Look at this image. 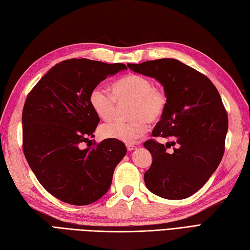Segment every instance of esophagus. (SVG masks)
<instances>
[{
	"mask_svg": "<svg viewBox=\"0 0 250 250\" xmlns=\"http://www.w3.org/2000/svg\"><path fill=\"white\" fill-rule=\"evenodd\" d=\"M126 148H127L128 151H132V150L136 149L137 146H134V145H132V144H127V145H126Z\"/></svg>",
	"mask_w": 250,
	"mask_h": 250,
	"instance_id": "esophagus-1",
	"label": "esophagus"
}]
</instances>
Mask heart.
Here are the masks:
<instances>
[{"label": "heart", "instance_id": "heart-1", "mask_svg": "<svg viewBox=\"0 0 250 250\" xmlns=\"http://www.w3.org/2000/svg\"><path fill=\"white\" fill-rule=\"evenodd\" d=\"M110 94L103 89L94 88L89 94V105L97 117L110 121L117 112V104L131 103L129 122H112L102 125L101 136L133 143L144 136L148 129V122L157 123L163 117L167 106L165 91L153 85L147 77L130 73L114 81L110 85Z\"/></svg>", "mask_w": 250, "mask_h": 250}]
</instances>
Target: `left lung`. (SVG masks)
<instances>
[{
  "mask_svg": "<svg viewBox=\"0 0 250 250\" xmlns=\"http://www.w3.org/2000/svg\"><path fill=\"white\" fill-rule=\"evenodd\" d=\"M128 68L156 79L164 87L166 110L152 131L178 144L172 153L149 140L144 147L152 163L144 173L146 187L161 198L190 197L211 177L224 154L228 117L218 89L204 75L175 59L128 64Z\"/></svg>",
  "mask_w": 250,
  "mask_h": 250,
  "instance_id": "1",
  "label": "left lung"
}]
</instances>
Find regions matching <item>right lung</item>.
Masks as SVG:
<instances>
[{
	"label": "right lung",
	"mask_w": 250,
	"mask_h": 250,
	"mask_svg": "<svg viewBox=\"0 0 250 250\" xmlns=\"http://www.w3.org/2000/svg\"><path fill=\"white\" fill-rule=\"evenodd\" d=\"M126 69L121 63L66 60L53 66L26 99L25 158L45 189L65 203L82 206L102 198L126 154V146L118 140L89 144L100 122L89 94L107 77Z\"/></svg>",
	"instance_id": "obj_1"
}]
</instances>
